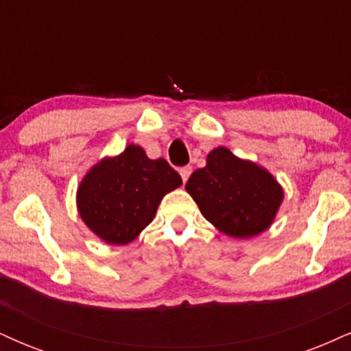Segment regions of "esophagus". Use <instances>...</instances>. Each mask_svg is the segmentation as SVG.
Returning <instances> with one entry per match:
<instances>
[{
    "label": "esophagus",
    "instance_id": "obj_1",
    "mask_svg": "<svg viewBox=\"0 0 351 351\" xmlns=\"http://www.w3.org/2000/svg\"><path fill=\"white\" fill-rule=\"evenodd\" d=\"M191 171H193V168H191V167H184V168H181V170H180V175H181V178H183V183H186L188 178H189V175H191Z\"/></svg>",
    "mask_w": 351,
    "mask_h": 351
}]
</instances>
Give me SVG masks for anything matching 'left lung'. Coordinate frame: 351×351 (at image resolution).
Returning <instances> with one entry per match:
<instances>
[{"label":"left lung","mask_w":351,"mask_h":351,"mask_svg":"<svg viewBox=\"0 0 351 351\" xmlns=\"http://www.w3.org/2000/svg\"><path fill=\"white\" fill-rule=\"evenodd\" d=\"M184 189L217 231L236 239L267 231L284 201V188L271 171L226 147L208 153L206 167L189 176Z\"/></svg>","instance_id":"obj_1"}]
</instances>
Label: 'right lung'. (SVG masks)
I'll use <instances>...</instances> for the list:
<instances>
[{
    "label": "right lung",
    "instance_id": "right-lung-1",
    "mask_svg": "<svg viewBox=\"0 0 351 351\" xmlns=\"http://www.w3.org/2000/svg\"><path fill=\"white\" fill-rule=\"evenodd\" d=\"M181 183L167 160H150L140 145L130 143L88 168L75 204L80 219L100 241L123 245L152 223L163 196Z\"/></svg>",
    "mask_w": 351,
    "mask_h": 351
}]
</instances>
